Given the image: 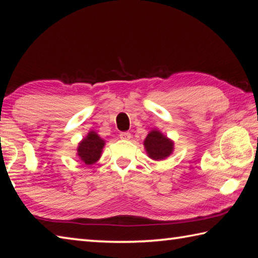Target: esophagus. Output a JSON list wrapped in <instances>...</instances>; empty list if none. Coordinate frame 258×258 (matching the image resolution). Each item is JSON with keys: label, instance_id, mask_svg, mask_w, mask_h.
<instances>
[{"label": "esophagus", "instance_id": "obj_1", "mask_svg": "<svg viewBox=\"0 0 258 258\" xmlns=\"http://www.w3.org/2000/svg\"><path fill=\"white\" fill-rule=\"evenodd\" d=\"M120 138L123 139V140H129L131 138V134L130 133H121Z\"/></svg>", "mask_w": 258, "mask_h": 258}]
</instances>
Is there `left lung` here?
<instances>
[{
    "instance_id": "8db88e82",
    "label": "left lung",
    "mask_w": 258,
    "mask_h": 258,
    "mask_svg": "<svg viewBox=\"0 0 258 258\" xmlns=\"http://www.w3.org/2000/svg\"><path fill=\"white\" fill-rule=\"evenodd\" d=\"M144 145L149 157L155 160L166 158L173 152V142L157 130L150 131L147 138L145 139Z\"/></svg>"
}]
</instances>
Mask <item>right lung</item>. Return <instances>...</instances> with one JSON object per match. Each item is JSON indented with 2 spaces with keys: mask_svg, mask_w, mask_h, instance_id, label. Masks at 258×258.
I'll list each match as a JSON object with an SVG mask.
<instances>
[{
  "mask_svg": "<svg viewBox=\"0 0 258 258\" xmlns=\"http://www.w3.org/2000/svg\"><path fill=\"white\" fill-rule=\"evenodd\" d=\"M103 146L104 140L101 139L94 131H91L87 137L82 140L77 149V155L86 165H92L100 158Z\"/></svg>",
  "mask_w": 258,
  "mask_h": 258,
  "instance_id": "add662e5",
  "label": "right lung"
}]
</instances>
